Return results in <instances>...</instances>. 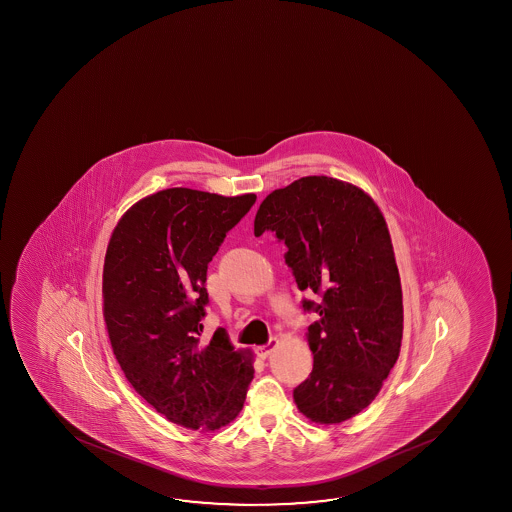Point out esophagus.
<instances>
[{"instance_id": "34e87169", "label": "esophagus", "mask_w": 512, "mask_h": 512, "mask_svg": "<svg viewBox=\"0 0 512 512\" xmlns=\"http://www.w3.org/2000/svg\"><path fill=\"white\" fill-rule=\"evenodd\" d=\"M277 346V337H271V339H269L268 341V344H264V346H259V348H257V353H259L260 359H268L269 355H271V353L277 350Z\"/></svg>"}]
</instances>
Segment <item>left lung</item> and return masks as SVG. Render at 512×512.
<instances>
[{"label":"left lung","mask_w":512,"mask_h":512,"mask_svg":"<svg viewBox=\"0 0 512 512\" xmlns=\"http://www.w3.org/2000/svg\"><path fill=\"white\" fill-rule=\"evenodd\" d=\"M275 232L303 300L318 312L307 330L309 378L294 389L298 411L319 425L357 416L375 400L400 355L402 284L384 214L361 187L303 176L260 203L253 232Z\"/></svg>","instance_id":"8db88e82"}]
</instances>
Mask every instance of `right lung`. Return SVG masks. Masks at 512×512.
<instances>
[{"mask_svg":"<svg viewBox=\"0 0 512 512\" xmlns=\"http://www.w3.org/2000/svg\"><path fill=\"white\" fill-rule=\"evenodd\" d=\"M257 196L171 187L121 216L103 264V318L135 391L171 423L219 430L243 409L252 350L203 339L207 266Z\"/></svg>","mask_w":512,"mask_h":512,"instance_id":"add662e5","label":"right lung"}]
</instances>
